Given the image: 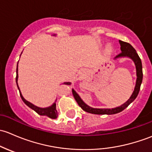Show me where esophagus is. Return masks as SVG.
I'll return each instance as SVG.
<instances>
[{
	"mask_svg": "<svg viewBox=\"0 0 152 152\" xmlns=\"http://www.w3.org/2000/svg\"><path fill=\"white\" fill-rule=\"evenodd\" d=\"M81 75H83V73H82V74H81Z\"/></svg>",
	"mask_w": 152,
	"mask_h": 152,
	"instance_id": "1",
	"label": "esophagus"
}]
</instances>
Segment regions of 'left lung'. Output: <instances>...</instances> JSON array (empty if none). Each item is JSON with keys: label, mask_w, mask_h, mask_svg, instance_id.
<instances>
[{"label": "left lung", "mask_w": 152, "mask_h": 152, "mask_svg": "<svg viewBox=\"0 0 152 152\" xmlns=\"http://www.w3.org/2000/svg\"><path fill=\"white\" fill-rule=\"evenodd\" d=\"M119 44L121 45V53L118 54V56H115L114 59L118 58H129L132 59L134 63L136 68V75H137V79H136V83L135 86H134V91L132 92V95L129 97V99L121 104L119 107H116L115 108H94V107H90L88 104H86L83 99H81L80 96L77 94V93L72 89V94L74 96L75 99L77 104H79L80 107L83 109L86 112L92 114H97V115H113V114L118 113L121 112V111L124 110L126 107H127L129 105V104L132 102L135 98L137 97V94L140 91V85L142 83V80H143V70H142V63L141 60H140V57L138 56L137 53H136V50L134 49L133 47L130 45V44L127 43L123 41L119 40Z\"/></svg>", "instance_id": "8db88e82"}]
</instances>
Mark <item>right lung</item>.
<instances>
[{"label": "right lung", "instance_id": "right-lung-1", "mask_svg": "<svg viewBox=\"0 0 152 152\" xmlns=\"http://www.w3.org/2000/svg\"><path fill=\"white\" fill-rule=\"evenodd\" d=\"M53 36H56V35H53ZM16 72H17V76H16L17 86H18L19 91H20V96H21L22 99H23V101L24 102L25 104H26L27 106H28L30 108H31L32 110L36 111V112H37V113L39 114V115H46V116L49 117V118H53V119H55V118H57V117H58V113H57V110H56V100L55 101V102L53 103V104L51 106H49V107H37V106L34 105V104H32L31 102H30L28 101V100H26L24 97H23V96L22 95V93L20 92V88H19L18 83V66H17ZM63 84H64V85H70V84H71V83H70V82H65V83H64Z\"/></svg>", "mask_w": 152, "mask_h": 152}]
</instances>
